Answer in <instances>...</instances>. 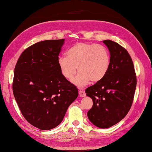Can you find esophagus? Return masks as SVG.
Listing matches in <instances>:
<instances>
[{"mask_svg": "<svg viewBox=\"0 0 152 152\" xmlns=\"http://www.w3.org/2000/svg\"><path fill=\"white\" fill-rule=\"evenodd\" d=\"M79 95L80 97H85L86 96V94L85 93V91H83V90H80L79 91Z\"/></svg>", "mask_w": 152, "mask_h": 152, "instance_id": "esophagus-1", "label": "esophagus"}]
</instances>
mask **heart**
Returning a JSON list of instances; mask_svg holds the SVG:
<instances>
[{"instance_id": "1", "label": "heart", "mask_w": 152, "mask_h": 152, "mask_svg": "<svg viewBox=\"0 0 152 152\" xmlns=\"http://www.w3.org/2000/svg\"><path fill=\"white\" fill-rule=\"evenodd\" d=\"M66 56H59L58 64L62 76L70 80L77 69L79 72L72 80L78 87L97 83L108 72L111 62L110 53L106 47L99 44L77 43L70 47Z\"/></svg>"}]
</instances>
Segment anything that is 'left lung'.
<instances>
[{
	"label": "left lung",
	"instance_id": "left-lung-1",
	"mask_svg": "<svg viewBox=\"0 0 152 152\" xmlns=\"http://www.w3.org/2000/svg\"><path fill=\"white\" fill-rule=\"evenodd\" d=\"M111 56L109 69L100 82L87 88L93 107L87 112L89 121L98 128H108L128 114L133 103L137 77L131 56L116 42L103 41Z\"/></svg>",
	"mask_w": 152,
	"mask_h": 152
}]
</instances>
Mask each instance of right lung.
Segmentation results:
<instances>
[{"label":"right lung","mask_w":152,"mask_h":152,"mask_svg":"<svg viewBox=\"0 0 152 152\" xmlns=\"http://www.w3.org/2000/svg\"><path fill=\"white\" fill-rule=\"evenodd\" d=\"M65 39L38 42L24 50L14 70L13 92L30 124L49 130L63 121L78 96L75 86L61 75L58 59Z\"/></svg>","instance_id":"1"}]
</instances>
